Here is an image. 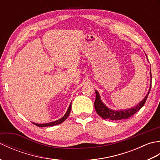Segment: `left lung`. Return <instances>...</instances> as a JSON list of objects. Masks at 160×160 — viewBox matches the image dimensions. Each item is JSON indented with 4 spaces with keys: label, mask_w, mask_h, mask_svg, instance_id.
Returning <instances> with one entry per match:
<instances>
[{
    "label": "left lung",
    "mask_w": 160,
    "mask_h": 160,
    "mask_svg": "<svg viewBox=\"0 0 160 160\" xmlns=\"http://www.w3.org/2000/svg\"><path fill=\"white\" fill-rule=\"evenodd\" d=\"M151 77L152 78L151 72ZM151 88V87L150 89H149L148 94L144 98V100L142 102H140L139 103L136 107H135L132 108H129L128 110H124V111H113L108 108L102 103V102L101 101L99 93H98L97 91H96V100H95V102H94L95 109H96L97 113L99 115L101 118L104 119V120H123V119H128L130 117H131L132 115H133L135 113H136L137 112L140 111L142 108V107L144 106L146 101L147 100L149 92H150Z\"/></svg>",
    "instance_id": "1"
}]
</instances>
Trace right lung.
<instances>
[{"mask_svg":"<svg viewBox=\"0 0 160 160\" xmlns=\"http://www.w3.org/2000/svg\"><path fill=\"white\" fill-rule=\"evenodd\" d=\"M71 103L70 104L69 107V108H68V110L67 111V113H65V115H64V116L60 118V120H56L55 122H49V123H47V124H36V123H33V124H35L36 126H37V127H52V126H54V125H57V124H60L61 123H62V122L66 120V119L67 118V117L69 116V115L70 114V112H71Z\"/></svg>","mask_w":160,"mask_h":160,"instance_id":"right-lung-1","label":"right lung"}]
</instances>
